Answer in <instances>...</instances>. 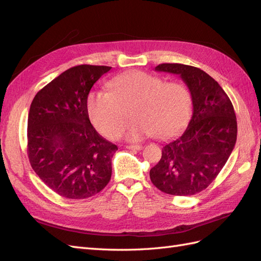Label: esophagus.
I'll return each instance as SVG.
<instances>
[{"label": "esophagus", "mask_w": 261, "mask_h": 261, "mask_svg": "<svg viewBox=\"0 0 261 261\" xmlns=\"http://www.w3.org/2000/svg\"><path fill=\"white\" fill-rule=\"evenodd\" d=\"M127 149L140 150V149H143V146H141V145H129V146H127Z\"/></svg>", "instance_id": "34e87169"}]
</instances>
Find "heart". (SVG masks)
<instances>
[{
	"instance_id": "b5f03b06",
	"label": "heart",
	"mask_w": 261,
	"mask_h": 261,
	"mask_svg": "<svg viewBox=\"0 0 261 261\" xmlns=\"http://www.w3.org/2000/svg\"><path fill=\"white\" fill-rule=\"evenodd\" d=\"M110 91L89 93L87 109L96 128L116 138L132 108L135 121L123 130L124 137L137 141L147 136L169 139L183 129L192 113V94L180 83H165L163 78L143 70H132L110 81Z\"/></svg>"
}]
</instances>
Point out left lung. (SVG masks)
<instances>
[{
  "label": "left lung",
  "instance_id": "8db88e82",
  "mask_svg": "<svg viewBox=\"0 0 261 261\" xmlns=\"http://www.w3.org/2000/svg\"><path fill=\"white\" fill-rule=\"evenodd\" d=\"M154 69L179 75L192 94L193 115L185 132L164 145L150 179L165 194L192 196L215 180L233 151L238 136L234 108L222 87L200 68L164 63Z\"/></svg>",
  "mask_w": 261,
  "mask_h": 261
}]
</instances>
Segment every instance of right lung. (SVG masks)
Returning a JSON list of instances; mask_svg holds the SVG:
<instances>
[{
	"label": "right lung",
	"mask_w": 261,
	"mask_h": 261,
	"mask_svg": "<svg viewBox=\"0 0 261 261\" xmlns=\"http://www.w3.org/2000/svg\"><path fill=\"white\" fill-rule=\"evenodd\" d=\"M111 68H69L31 102L27 130L31 168L46 186L65 198H88L111 179L117 147L94 129L87 109L92 86Z\"/></svg>",
	"instance_id": "right-lung-1"
}]
</instances>
